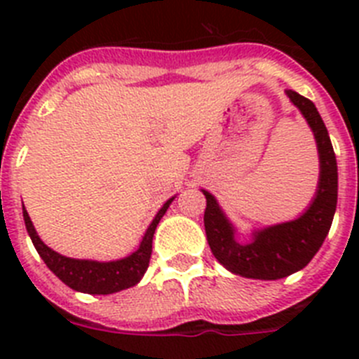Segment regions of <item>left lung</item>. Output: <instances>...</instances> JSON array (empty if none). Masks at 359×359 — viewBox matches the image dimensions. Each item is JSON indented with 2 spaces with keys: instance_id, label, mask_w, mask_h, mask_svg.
<instances>
[{
  "instance_id": "1",
  "label": "left lung",
  "mask_w": 359,
  "mask_h": 359,
  "mask_svg": "<svg viewBox=\"0 0 359 359\" xmlns=\"http://www.w3.org/2000/svg\"><path fill=\"white\" fill-rule=\"evenodd\" d=\"M316 138L320 154V182L311 207L290 223L253 231L250 243H237L236 230L207 190L205 231L212 253L228 271L246 278L277 280L306 268L325 241L338 201V167L331 138L322 116L309 98L286 90Z\"/></svg>"
}]
</instances>
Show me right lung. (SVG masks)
<instances>
[{
  "mask_svg": "<svg viewBox=\"0 0 359 359\" xmlns=\"http://www.w3.org/2000/svg\"><path fill=\"white\" fill-rule=\"evenodd\" d=\"M174 198L165 203L156 217L152 219V223L149 224L147 231H145L144 239L140 243V248L131 253L126 259L111 262H97V261H81V259H69V257L61 255V253L53 252L48 248L43 241L37 236L36 228L32 224L28 212L23 207V217L25 224H27V231L30 236L32 243L36 246L37 253L44 261V264L52 269L57 277L65 282L66 286L72 287L81 293L90 294H111L116 291L128 290V287L135 286L142 280L144 273L149 268V261H151L152 252V237H154V230H156L160 219L167 212L169 205L172 203Z\"/></svg>",
  "mask_w": 359,
  "mask_h": 359,
  "instance_id": "right-lung-1",
  "label": "right lung"
}]
</instances>
